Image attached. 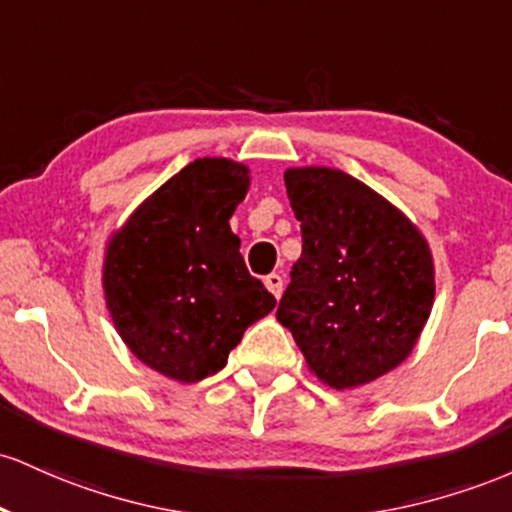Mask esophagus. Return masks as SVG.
<instances>
[{"instance_id": "34e87169", "label": "esophagus", "mask_w": 512, "mask_h": 512, "mask_svg": "<svg viewBox=\"0 0 512 512\" xmlns=\"http://www.w3.org/2000/svg\"><path fill=\"white\" fill-rule=\"evenodd\" d=\"M263 283H266V287H268V290L273 292L275 297H280V295H283V278H280L278 273H271V275H266V278H263Z\"/></svg>"}]
</instances>
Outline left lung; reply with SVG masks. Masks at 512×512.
<instances>
[{"instance_id": "8db88e82", "label": "left lung", "mask_w": 512, "mask_h": 512, "mask_svg": "<svg viewBox=\"0 0 512 512\" xmlns=\"http://www.w3.org/2000/svg\"><path fill=\"white\" fill-rule=\"evenodd\" d=\"M302 256L278 317L307 367L331 389L387 375L416 346L435 300L426 237L387 198L346 171H285Z\"/></svg>"}]
</instances>
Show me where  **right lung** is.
Returning <instances> with one entry per match:
<instances>
[{"instance_id":"right-lung-1","label":"right lung","mask_w":512,"mask_h":512,"mask_svg":"<svg viewBox=\"0 0 512 512\" xmlns=\"http://www.w3.org/2000/svg\"><path fill=\"white\" fill-rule=\"evenodd\" d=\"M249 183L244 164L195 159L108 239L103 295L116 331L137 360L169 380L215 375L244 331L275 307L246 271L229 227Z\"/></svg>"}]
</instances>
